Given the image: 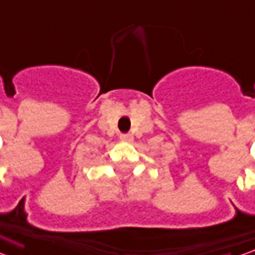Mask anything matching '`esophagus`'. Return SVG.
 I'll return each instance as SVG.
<instances>
[{"label":"esophagus","instance_id":"34e87169","mask_svg":"<svg viewBox=\"0 0 255 255\" xmlns=\"http://www.w3.org/2000/svg\"><path fill=\"white\" fill-rule=\"evenodd\" d=\"M121 140H123V142H132L133 136L129 134V133H125V134H121Z\"/></svg>","mask_w":255,"mask_h":255}]
</instances>
